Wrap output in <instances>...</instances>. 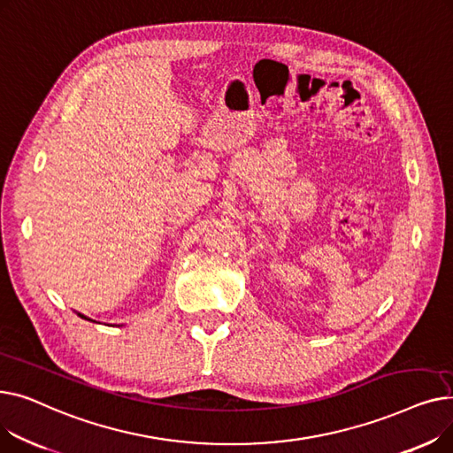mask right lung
Masks as SVG:
<instances>
[{
  "label": "right lung",
  "mask_w": 453,
  "mask_h": 453,
  "mask_svg": "<svg viewBox=\"0 0 453 453\" xmlns=\"http://www.w3.org/2000/svg\"><path fill=\"white\" fill-rule=\"evenodd\" d=\"M79 316H81V318H84V319H88V318H86V316H82V314H79ZM89 321H91V319H89Z\"/></svg>",
  "instance_id": "1"
}]
</instances>
